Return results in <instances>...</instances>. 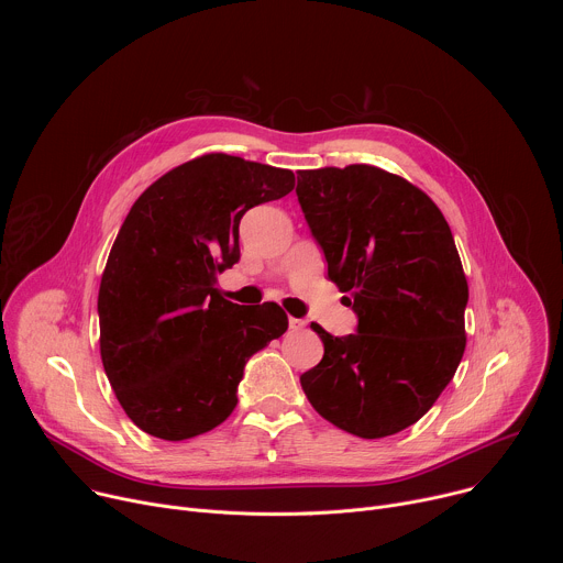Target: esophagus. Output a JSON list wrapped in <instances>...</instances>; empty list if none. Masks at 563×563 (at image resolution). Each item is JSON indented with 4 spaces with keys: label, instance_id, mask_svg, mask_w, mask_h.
<instances>
[{
    "label": "esophagus",
    "instance_id": "1",
    "mask_svg": "<svg viewBox=\"0 0 563 563\" xmlns=\"http://www.w3.org/2000/svg\"><path fill=\"white\" fill-rule=\"evenodd\" d=\"M302 328H305V320H302V318H294V316H289V330L298 332V330H302Z\"/></svg>",
    "mask_w": 563,
    "mask_h": 563
}]
</instances>
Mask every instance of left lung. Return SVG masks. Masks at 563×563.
I'll use <instances>...</instances> for the list:
<instances>
[{"label":"left lung","instance_id":"obj_1","mask_svg":"<svg viewBox=\"0 0 563 563\" xmlns=\"http://www.w3.org/2000/svg\"><path fill=\"white\" fill-rule=\"evenodd\" d=\"M296 194L358 316L343 339L311 325L325 354L302 391L350 434H396L434 406L465 350L467 280L450 224L426 191L372 165L298 172Z\"/></svg>","mask_w":563,"mask_h":563}]
</instances>
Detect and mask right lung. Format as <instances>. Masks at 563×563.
Masks as SVG:
<instances>
[{
    "mask_svg": "<svg viewBox=\"0 0 563 563\" xmlns=\"http://www.w3.org/2000/svg\"><path fill=\"white\" fill-rule=\"evenodd\" d=\"M296 185L278 169L205 153L133 202L98 294L100 356L126 417L146 434L185 441L235 408L245 363L287 332L276 302L240 307L216 276L240 258L238 224Z\"/></svg>",
    "mask_w": 563,
    "mask_h": 563,
    "instance_id": "add662e5",
    "label": "right lung"
}]
</instances>
